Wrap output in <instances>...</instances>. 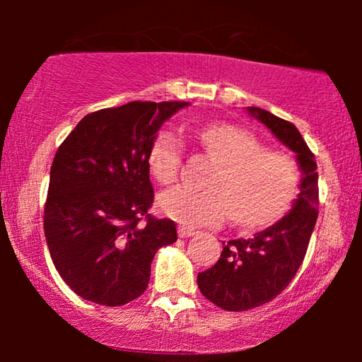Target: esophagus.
I'll use <instances>...</instances> for the list:
<instances>
[{
	"instance_id": "1",
	"label": "esophagus",
	"mask_w": 362,
	"mask_h": 362,
	"mask_svg": "<svg viewBox=\"0 0 362 362\" xmlns=\"http://www.w3.org/2000/svg\"><path fill=\"white\" fill-rule=\"evenodd\" d=\"M195 231L190 230V228H185V226H178V236L180 238H189V236H194Z\"/></svg>"
}]
</instances>
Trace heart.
<instances>
[{
    "mask_svg": "<svg viewBox=\"0 0 362 362\" xmlns=\"http://www.w3.org/2000/svg\"><path fill=\"white\" fill-rule=\"evenodd\" d=\"M206 153L218 163L209 189L177 185L158 195V209L185 226H216L230 214L240 226L276 219L293 202L300 187L294 158L267 151L255 136L231 124H213L197 134ZM149 170L160 184H172L182 163V143L173 132L156 136Z\"/></svg>",
    "mask_w": 362,
    "mask_h": 362,
    "instance_id": "obj_1",
    "label": "heart"
}]
</instances>
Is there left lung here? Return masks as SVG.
Here are the masks:
<instances>
[{
    "mask_svg": "<svg viewBox=\"0 0 362 362\" xmlns=\"http://www.w3.org/2000/svg\"><path fill=\"white\" fill-rule=\"evenodd\" d=\"M248 114L296 155L301 170L300 194L279 221L248 238L223 242L219 260L199 272L201 293L226 311L257 308L288 288L305 259L318 218L317 161L300 131L294 124L259 107H248Z\"/></svg>",
    "mask_w": 362,
    "mask_h": 362,
    "instance_id": "obj_1",
    "label": "left lung"
}]
</instances>
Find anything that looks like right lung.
Masks as SVG:
<instances>
[{
    "label": "right lung",
    "mask_w": 362,
    "mask_h": 362,
    "mask_svg": "<svg viewBox=\"0 0 362 362\" xmlns=\"http://www.w3.org/2000/svg\"><path fill=\"white\" fill-rule=\"evenodd\" d=\"M187 102H129L85 115L57 149L44 209L56 271L83 300L120 306L148 288L151 262L177 242L153 204L149 151ZM145 223H142V218Z\"/></svg>",
    "instance_id": "1"
}]
</instances>
